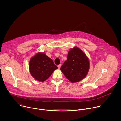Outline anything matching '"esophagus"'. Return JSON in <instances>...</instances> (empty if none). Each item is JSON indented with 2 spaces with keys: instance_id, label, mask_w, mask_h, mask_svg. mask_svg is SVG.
<instances>
[{
  "instance_id": "1",
  "label": "esophagus",
  "mask_w": 121,
  "mask_h": 121,
  "mask_svg": "<svg viewBox=\"0 0 121 121\" xmlns=\"http://www.w3.org/2000/svg\"><path fill=\"white\" fill-rule=\"evenodd\" d=\"M57 67H58V68L59 69H60V67H61V65H60V64H59V65H58L57 66Z\"/></svg>"
}]
</instances>
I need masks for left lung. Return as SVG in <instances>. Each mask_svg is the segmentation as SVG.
I'll list each match as a JSON object with an SVG mask.
<instances>
[{
    "mask_svg": "<svg viewBox=\"0 0 121 121\" xmlns=\"http://www.w3.org/2000/svg\"><path fill=\"white\" fill-rule=\"evenodd\" d=\"M89 66V59L84 52L77 47H74L68 52L67 60L60 70L71 82L75 83L86 77Z\"/></svg>",
    "mask_w": 121,
    "mask_h": 121,
    "instance_id": "1",
    "label": "left lung"
}]
</instances>
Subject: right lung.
<instances>
[{
	"mask_svg": "<svg viewBox=\"0 0 121 121\" xmlns=\"http://www.w3.org/2000/svg\"><path fill=\"white\" fill-rule=\"evenodd\" d=\"M58 69L53 60L42 52H38L30 59L29 69L35 80L43 82L47 80Z\"/></svg>",
	"mask_w": 121,
	"mask_h": 121,
	"instance_id": "1",
	"label": "right lung"
}]
</instances>
